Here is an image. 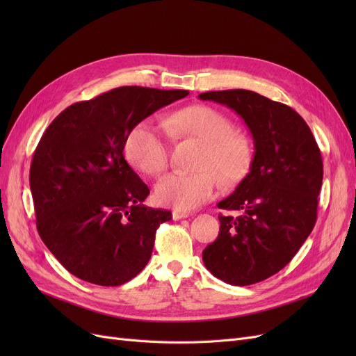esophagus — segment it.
Instances as JSON below:
<instances>
[{"label": "esophagus", "instance_id": "obj_1", "mask_svg": "<svg viewBox=\"0 0 356 356\" xmlns=\"http://www.w3.org/2000/svg\"><path fill=\"white\" fill-rule=\"evenodd\" d=\"M188 213L187 212H181V211H174L172 212V218H174V221H179L182 218H187Z\"/></svg>", "mask_w": 356, "mask_h": 356}]
</instances>
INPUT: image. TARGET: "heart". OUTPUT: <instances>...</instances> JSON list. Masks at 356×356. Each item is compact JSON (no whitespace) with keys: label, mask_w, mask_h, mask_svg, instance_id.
Masks as SVG:
<instances>
[{"label":"heart","mask_w":356,"mask_h":356,"mask_svg":"<svg viewBox=\"0 0 356 356\" xmlns=\"http://www.w3.org/2000/svg\"><path fill=\"white\" fill-rule=\"evenodd\" d=\"M172 132L197 138L204 143L200 168L195 174L172 172L154 187L159 204L177 211H191L213 199L222 187L218 168L227 181H239L250 170L252 148L248 139L233 132V123L222 113L204 105L187 106L166 117ZM126 153L135 168L147 175H159L168 166V131L163 124L147 120L138 124L126 141ZM216 168L213 170V168Z\"/></svg>","instance_id":"heart-1"}]
</instances>
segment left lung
<instances>
[{
    "mask_svg": "<svg viewBox=\"0 0 356 356\" xmlns=\"http://www.w3.org/2000/svg\"><path fill=\"white\" fill-rule=\"evenodd\" d=\"M229 106L250 129L254 157L248 175L218 208V238L203 264L230 285H252L284 268L314 230L322 186V157L307 123L291 106L251 90L200 93Z\"/></svg>",
    "mask_w": 356,
    "mask_h": 356,
    "instance_id": "obj_1",
    "label": "left lung"
}]
</instances>
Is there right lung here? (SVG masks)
Returning a JSON list of instances; mask_svg holds the SVG:
<instances>
[{"mask_svg":"<svg viewBox=\"0 0 356 356\" xmlns=\"http://www.w3.org/2000/svg\"><path fill=\"white\" fill-rule=\"evenodd\" d=\"M187 95L124 86L72 104L42 134L29 170L37 229L71 275L118 286L147 266L172 213L143 204L149 190L123 149L136 124Z\"/></svg>","mask_w":356,"mask_h":356,"instance_id":"add662e5","label":"right lung"}]
</instances>
